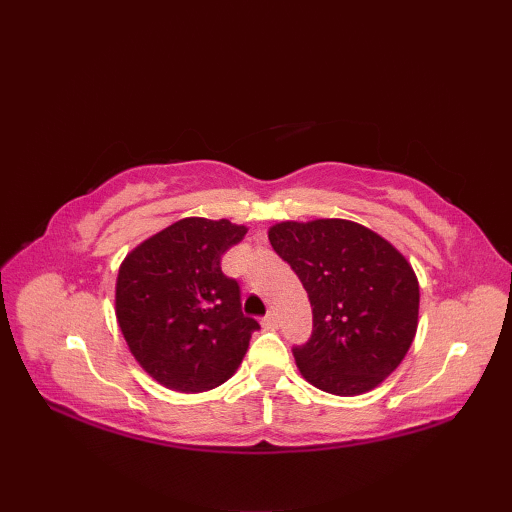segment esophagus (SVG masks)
Returning <instances> with one entry per match:
<instances>
[{"mask_svg": "<svg viewBox=\"0 0 512 512\" xmlns=\"http://www.w3.org/2000/svg\"><path fill=\"white\" fill-rule=\"evenodd\" d=\"M262 323H264V328H277V325H279L277 314H275V312H268L266 317L262 319Z\"/></svg>", "mask_w": 512, "mask_h": 512, "instance_id": "34e87169", "label": "esophagus"}]
</instances>
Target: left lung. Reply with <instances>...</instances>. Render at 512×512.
Masks as SVG:
<instances>
[{
    "label": "left lung",
    "instance_id": "1",
    "mask_svg": "<svg viewBox=\"0 0 512 512\" xmlns=\"http://www.w3.org/2000/svg\"><path fill=\"white\" fill-rule=\"evenodd\" d=\"M312 306V334L292 347L303 378L358 396L394 372L418 328L420 288L387 239L347 220L281 222L268 231Z\"/></svg>",
    "mask_w": 512,
    "mask_h": 512
}]
</instances>
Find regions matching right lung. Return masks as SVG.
<instances>
[{"instance_id":"right-lung-1","label":"right lung","mask_w":512,"mask_h":512,"mask_svg":"<svg viewBox=\"0 0 512 512\" xmlns=\"http://www.w3.org/2000/svg\"><path fill=\"white\" fill-rule=\"evenodd\" d=\"M246 235L228 220L187 217L127 255L116 281V319L145 372L198 394L226 383L248 350L255 319L222 273V255Z\"/></svg>"}]
</instances>
